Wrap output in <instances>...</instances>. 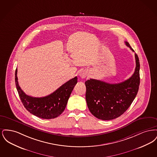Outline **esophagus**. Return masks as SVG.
Wrapping results in <instances>:
<instances>
[{
  "label": "esophagus",
  "mask_w": 157,
  "mask_h": 157,
  "mask_svg": "<svg viewBox=\"0 0 157 157\" xmlns=\"http://www.w3.org/2000/svg\"><path fill=\"white\" fill-rule=\"evenodd\" d=\"M88 75L87 72H86L85 71H81L79 73V76L81 78H85Z\"/></svg>",
  "instance_id": "1"
}]
</instances>
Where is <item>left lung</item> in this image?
<instances>
[{
    "label": "left lung",
    "instance_id": "left-lung-1",
    "mask_svg": "<svg viewBox=\"0 0 157 157\" xmlns=\"http://www.w3.org/2000/svg\"><path fill=\"white\" fill-rule=\"evenodd\" d=\"M125 44L133 52L129 44ZM136 67L129 79L118 83H109L90 79L85 82L86 101L91 113L99 120L115 119L127 111L136 97L140 83V60L135 53Z\"/></svg>",
    "mask_w": 157,
    "mask_h": 157
}]
</instances>
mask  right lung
I'll use <instances>...</instances> for the list:
<instances>
[{
	"mask_svg": "<svg viewBox=\"0 0 157 157\" xmlns=\"http://www.w3.org/2000/svg\"><path fill=\"white\" fill-rule=\"evenodd\" d=\"M15 71V83L19 97L25 108L30 113L42 119H53L63 112L72 91L77 83V77L65 83L52 94L44 97H32L26 95L19 85Z\"/></svg>",
	"mask_w": 157,
	"mask_h": 157,
	"instance_id": "add662e5",
	"label": "right lung"
}]
</instances>
